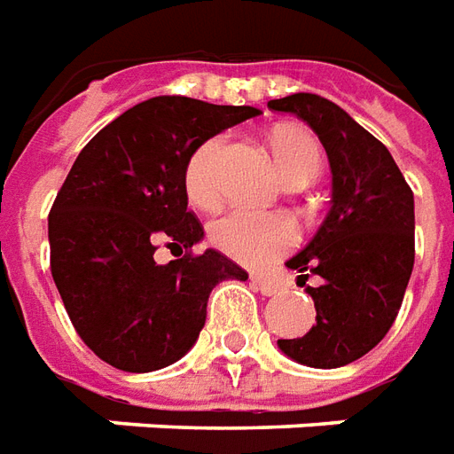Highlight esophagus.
I'll list each match as a JSON object with an SVG mask.
<instances>
[{"label":"esophagus","mask_w":454,"mask_h":454,"mask_svg":"<svg viewBox=\"0 0 454 454\" xmlns=\"http://www.w3.org/2000/svg\"><path fill=\"white\" fill-rule=\"evenodd\" d=\"M251 280H254V286L259 287L263 295H276L278 290H280V286H278L276 280H270V278L266 276H251Z\"/></svg>","instance_id":"obj_1"}]
</instances>
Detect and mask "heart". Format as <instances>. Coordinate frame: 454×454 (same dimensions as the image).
<instances>
[{
    "mask_svg": "<svg viewBox=\"0 0 454 454\" xmlns=\"http://www.w3.org/2000/svg\"><path fill=\"white\" fill-rule=\"evenodd\" d=\"M268 147L273 152L280 174L290 184L312 181L324 167L322 142L312 132L283 125L268 135ZM224 140L210 137L188 157L184 171V186L191 203L198 207H213L223 195L220 164H223ZM210 241L215 249L247 266H263L268 261L283 256L297 241L295 224L286 215L230 210L210 224Z\"/></svg>",
    "mask_w": 454,
    "mask_h": 454,
    "instance_id": "heart-1",
    "label": "heart"
}]
</instances>
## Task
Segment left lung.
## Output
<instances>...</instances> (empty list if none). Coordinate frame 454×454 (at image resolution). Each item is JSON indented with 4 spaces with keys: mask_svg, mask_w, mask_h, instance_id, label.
I'll use <instances>...</instances> for the list:
<instances>
[{
    "mask_svg": "<svg viewBox=\"0 0 454 454\" xmlns=\"http://www.w3.org/2000/svg\"><path fill=\"white\" fill-rule=\"evenodd\" d=\"M312 128L329 154L332 210L287 268L300 273L317 324L278 346L309 367H340L365 356L392 329L413 270V193L389 150L343 108L317 94L268 101Z\"/></svg>",
    "mask_w": 454,
    "mask_h": 454,
    "instance_id": "left-lung-1",
    "label": "left lung"
}]
</instances>
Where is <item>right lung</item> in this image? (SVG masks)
<instances>
[{"mask_svg":"<svg viewBox=\"0 0 454 454\" xmlns=\"http://www.w3.org/2000/svg\"><path fill=\"white\" fill-rule=\"evenodd\" d=\"M259 115L157 96L108 122L79 152L48 215L51 273L79 339L108 365L152 372L186 356L220 280L249 273L224 254H195L203 224L184 171L205 140ZM167 246L177 259L157 264Z\"/></svg>","mask_w":454,"mask_h":454,"instance_id":"obj_1","label":"right lung"}]
</instances>
